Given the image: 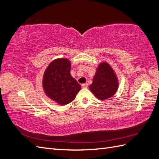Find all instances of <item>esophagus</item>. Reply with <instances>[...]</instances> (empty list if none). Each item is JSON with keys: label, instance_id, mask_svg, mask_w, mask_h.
<instances>
[{"label": "esophagus", "instance_id": "obj_1", "mask_svg": "<svg viewBox=\"0 0 159 159\" xmlns=\"http://www.w3.org/2000/svg\"><path fill=\"white\" fill-rule=\"evenodd\" d=\"M81 86H82V88H87L88 87V84H84L81 85Z\"/></svg>", "mask_w": 159, "mask_h": 159}]
</instances>
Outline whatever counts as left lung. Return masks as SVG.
<instances>
[{"label": "left lung", "instance_id": "1", "mask_svg": "<svg viewBox=\"0 0 159 159\" xmlns=\"http://www.w3.org/2000/svg\"><path fill=\"white\" fill-rule=\"evenodd\" d=\"M119 87L118 78L115 71L107 62L98 65L89 89L99 100H105L113 97Z\"/></svg>", "mask_w": 159, "mask_h": 159}]
</instances>
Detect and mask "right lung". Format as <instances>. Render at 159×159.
Wrapping results in <instances>:
<instances>
[{
	"instance_id": "add662e5",
	"label": "right lung",
	"mask_w": 159,
	"mask_h": 159,
	"mask_svg": "<svg viewBox=\"0 0 159 159\" xmlns=\"http://www.w3.org/2000/svg\"><path fill=\"white\" fill-rule=\"evenodd\" d=\"M71 62L66 58L53 60L43 75L46 95L57 104L66 105L75 99L81 85L71 75Z\"/></svg>"
}]
</instances>
